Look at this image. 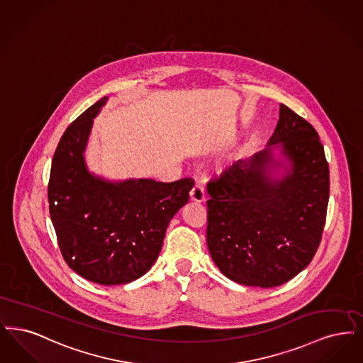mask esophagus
<instances>
[{
    "label": "esophagus",
    "mask_w": 363,
    "mask_h": 363,
    "mask_svg": "<svg viewBox=\"0 0 363 363\" xmlns=\"http://www.w3.org/2000/svg\"><path fill=\"white\" fill-rule=\"evenodd\" d=\"M205 196L203 186L201 183H196L191 189V201H194V202H203Z\"/></svg>",
    "instance_id": "1"
}]
</instances>
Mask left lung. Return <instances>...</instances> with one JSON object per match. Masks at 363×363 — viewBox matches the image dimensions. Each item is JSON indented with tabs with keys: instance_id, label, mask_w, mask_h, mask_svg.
I'll return each mask as SVG.
<instances>
[{
	"instance_id": "obj_1",
	"label": "left lung",
	"mask_w": 363,
	"mask_h": 363,
	"mask_svg": "<svg viewBox=\"0 0 363 363\" xmlns=\"http://www.w3.org/2000/svg\"><path fill=\"white\" fill-rule=\"evenodd\" d=\"M268 145L282 146L291 171L271 179V147L237 161L207 183V247L237 284L275 287L306 267L320 245L330 167L320 137L284 104Z\"/></svg>"
}]
</instances>
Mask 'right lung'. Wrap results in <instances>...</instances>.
Returning <instances> with one entry per match:
<instances>
[{"label": "right lung", "mask_w": 363, "mask_h": 363, "mask_svg": "<svg viewBox=\"0 0 363 363\" xmlns=\"http://www.w3.org/2000/svg\"><path fill=\"white\" fill-rule=\"evenodd\" d=\"M100 99L63 133L48 180L50 217L67 266L99 284L138 279L153 266L168 223L189 202L194 179L111 183L89 174L84 161Z\"/></svg>", "instance_id": "add662e5"}]
</instances>
